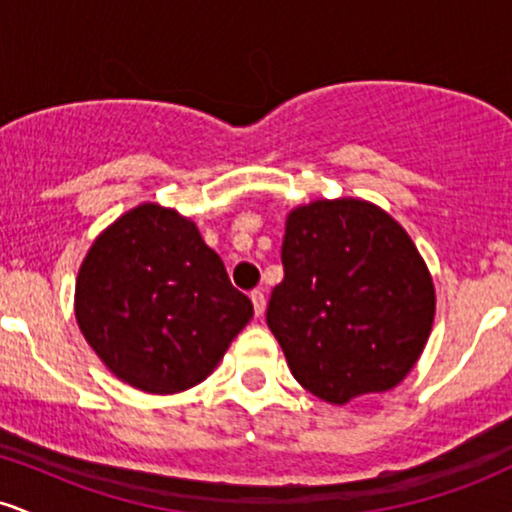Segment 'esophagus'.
<instances>
[{
    "label": "esophagus",
    "instance_id": "34e87169",
    "mask_svg": "<svg viewBox=\"0 0 512 512\" xmlns=\"http://www.w3.org/2000/svg\"><path fill=\"white\" fill-rule=\"evenodd\" d=\"M250 301L255 305V315L260 317L264 313V305H267V298H264V293L260 289H255L250 293Z\"/></svg>",
    "mask_w": 512,
    "mask_h": 512
}]
</instances>
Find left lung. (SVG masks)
Here are the masks:
<instances>
[{"mask_svg": "<svg viewBox=\"0 0 512 512\" xmlns=\"http://www.w3.org/2000/svg\"><path fill=\"white\" fill-rule=\"evenodd\" d=\"M284 281L267 325L293 378L346 404L407 378L428 342L436 289L399 223L366 199H315L291 209Z\"/></svg>", "mask_w": 512, "mask_h": 512, "instance_id": "left-lung-1", "label": "left lung"}]
</instances>
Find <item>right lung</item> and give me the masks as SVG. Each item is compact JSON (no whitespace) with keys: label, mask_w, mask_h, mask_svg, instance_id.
<instances>
[{"label":"right lung","mask_w":512,"mask_h":512,"mask_svg":"<svg viewBox=\"0 0 512 512\" xmlns=\"http://www.w3.org/2000/svg\"><path fill=\"white\" fill-rule=\"evenodd\" d=\"M74 313L115 378L175 395L219 366L252 303L233 289L195 221L144 202L93 240L76 276Z\"/></svg>","instance_id":"right-lung-1"}]
</instances>
